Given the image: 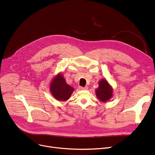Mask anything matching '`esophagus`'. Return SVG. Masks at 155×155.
Instances as JSON below:
<instances>
[{
	"mask_svg": "<svg viewBox=\"0 0 155 155\" xmlns=\"http://www.w3.org/2000/svg\"><path fill=\"white\" fill-rule=\"evenodd\" d=\"M87 87H79V89L80 90H86V89H87Z\"/></svg>",
	"mask_w": 155,
	"mask_h": 155,
	"instance_id": "1",
	"label": "esophagus"
}]
</instances>
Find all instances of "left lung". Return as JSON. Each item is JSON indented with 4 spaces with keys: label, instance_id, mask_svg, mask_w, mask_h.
I'll return each instance as SVG.
<instances>
[{
    "label": "left lung",
    "instance_id": "left-lung-1",
    "mask_svg": "<svg viewBox=\"0 0 155 155\" xmlns=\"http://www.w3.org/2000/svg\"><path fill=\"white\" fill-rule=\"evenodd\" d=\"M96 95L102 102L109 101L112 95V88L106 80H102L99 82V87L96 89Z\"/></svg>",
    "mask_w": 155,
    "mask_h": 155
}]
</instances>
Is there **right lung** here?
I'll list each match as a JSON object with an SVG mask.
<instances>
[{
    "label": "right lung",
    "instance_id": "1",
    "mask_svg": "<svg viewBox=\"0 0 155 155\" xmlns=\"http://www.w3.org/2000/svg\"><path fill=\"white\" fill-rule=\"evenodd\" d=\"M50 87L51 92L54 98L60 101L68 100L74 90L73 87L66 83L61 74L57 75L53 80Z\"/></svg>",
    "mask_w": 155,
    "mask_h": 155
}]
</instances>
